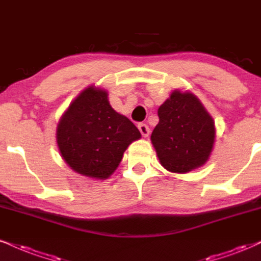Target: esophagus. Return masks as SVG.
I'll use <instances>...</instances> for the list:
<instances>
[{"label":"esophagus","instance_id":"1","mask_svg":"<svg viewBox=\"0 0 261 261\" xmlns=\"http://www.w3.org/2000/svg\"><path fill=\"white\" fill-rule=\"evenodd\" d=\"M139 130L143 137H147L149 135V127L146 124H139Z\"/></svg>","mask_w":261,"mask_h":261}]
</instances>
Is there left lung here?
I'll return each instance as SVG.
<instances>
[{"instance_id":"8db88e82","label":"left lung","mask_w":261,"mask_h":261,"mask_svg":"<svg viewBox=\"0 0 261 261\" xmlns=\"http://www.w3.org/2000/svg\"><path fill=\"white\" fill-rule=\"evenodd\" d=\"M150 141L168 171L186 174L208 162L215 142V122L191 91L174 90L158 109Z\"/></svg>"}]
</instances>
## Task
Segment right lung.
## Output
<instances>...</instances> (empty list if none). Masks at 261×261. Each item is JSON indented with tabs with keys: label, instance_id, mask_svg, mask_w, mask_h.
Here are the masks:
<instances>
[{
	"label": "right lung",
	"instance_id": "right-lung-1",
	"mask_svg": "<svg viewBox=\"0 0 261 261\" xmlns=\"http://www.w3.org/2000/svg\"><path fill=\"white\" fill-rule=\"evenodd\" d=\"M141 134L125 115L115 112L108 91L95 85L81 91L59 119L56 140L63 161L83 176L106 180Z\"/></svg>",
	"mask_w": 261,
	"mask_h": 261
}]
</instances>
